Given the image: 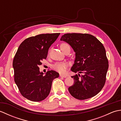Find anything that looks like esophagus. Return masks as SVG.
Listing matches in <instances>:
<instances>
[{
	"instance_id": "34e87169",
	"label": "esophagus",
	"mask_w": 121,
	"mask_h": 121,
	"mask_svg": "<svg viewBox=\"0 0 121 121\" xmlns=\"http://www.w3.org/2000/svg\"><path fill=\"white\" fill-rule=\"evenodd\" d=\"M60 76L61 77V78H66V77H67L65 75H63V74H60Z\"/></svg>"
}]
</instances>
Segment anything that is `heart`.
Wrapping results in <instances>:
<instances>
[{
	"label": "heart",
	"instance_id": "b5f03b06",
	"mask_svg": "<svg viewBox=\"0 0 121 121\" xmlns=\"http://www.w3.org/2000/svg\"><path fill=\"white\" fill-rule=\"evenodd\" d=\"M60 48L61 50H62L63 52H65L67 49L69 48L70 49V46L68 44H66V43H62V44H61ZM67 63H66L65 62H57L53 65V68L56 71L60 73H63L65 72V69L67 68Z\"/></svg>",
	"mask_w": 121,
	"mask_h": 121
}]
</instances>
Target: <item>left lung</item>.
Returning a JSON list of instances; mask_svg holds the SVG:
<instances>
[{
  "instance_id": "1",
  "label": "left lung",
  "mask_w": 121,
  "mask_h": 121,
  "mask_svg": "<svg viewBox=\"0 0 121 121\" xmlns=\"http://www.w3.org/2000/svg\"><path fill=\"white\" fill-rule=\"evenodd\" d=\"M60 40L69 43L75 52L71 70L78 74L71 76L74 83L68 88L70 94L79 100L96 96L104 85L109 67L104 46L88 34L68 33L62 35Z\"/></svg>"
}]
</instances>
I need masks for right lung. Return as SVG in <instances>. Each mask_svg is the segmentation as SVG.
I'll return each instance as SVG.
<instances>
[{
  "label": "right lung",
  "mask_w": 121,
  "mask_h": 121,
  "mask_svg": "<svg viewBox=\"0 0 121 121\" xmlns=\"http://www.w3.org/2000/svg\"><path fill=\"white\" fill-rule=\"evenodd\" d=\"M59 35L43 34L29 37L17 49L13 61L14 82L22 96L30 101L44 100L50 93L53 80L59 76L53 70L44 75L38 67L47 58L49 48Z\"/></svg>",
  "instance_id": "obj_1"
}]
</instances>
